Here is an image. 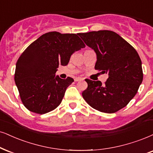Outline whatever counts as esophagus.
Wrapping results in <instances>:
<instances>
[{
  "instance_id": "1",
  "label": "esophagus",
  "mask_w": 153,
  "mask_h": 153,
  "mask_svg": "<svg viewBox=\"0 0 153 153\" xmlns=\"http://www.w3.org/2000/svg\"><path fill=\"white\" fill-rule=\"evenodd\" d=\"M83 80V79L81 78H75V82H78V81H81V80Z\"/></svg>"
}]
</instances>
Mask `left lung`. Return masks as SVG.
I'll return each instance as SVG.
<instances>
[{
    "label": "left lung",
    "instance_id": "8db88e82",
    "mask_svg": "<svg viewBox=\"0 0 153 153\" xmlns=\"http://www.w3.org/2000/svg\"><path fill=\"white\" fill-rule=\"evenodd\" d=\"M87 46L97 54L94 68L108 75L104 85L86 79L82 97L93 109L114 113L134 97L142 83V63L136 50L114 32L100 30L80 33Z\"/></svg>",
    "mask_w": 153,
    "mask_h": 153
}]
</instances>
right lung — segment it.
Masks as SVG:
<instances>
[{
	"label": "right lung",
	"instance_id": "add662e5",
	"mask_svg": "<svg viewBox=\"0 0 153 153\" xmlns=\"http://www.w3.org/2000/svg\"><path fill=\"white\" fill-rule=\"evenodd\" d=\"M85 47L78 34L50 32L32 42L16 63L15 81L21 101L30 111L44 114L61 104L73 79L60 78L59 65H66L75 51Z\"/></svg>",
	"mask_w": 153,
	"mask_h": 153
}]
</instances>
